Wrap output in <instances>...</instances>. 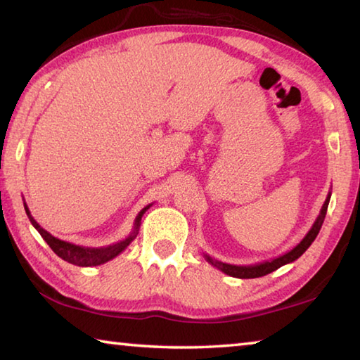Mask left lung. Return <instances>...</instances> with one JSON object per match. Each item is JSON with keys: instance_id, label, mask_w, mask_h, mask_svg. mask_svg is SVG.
<instances>
[{"instance_id": "8db88e82", "label": "left lung", "mask_w": 360, "mask_h": 360, "mask_svg": "<svg viewBox=\"0 0 360 360\" xmlns=\"http://www.w3.org/2000/svg\"><path fill=\"white\" fill-rule=\"evenodd\" d=\"M329 200H330V191L328 193V197H326V201H324V205L321 207V211H319V215L316 217L315 224L311 225V228L309 230V233L305 234L304 239L300 240V243L296 247H292L290 252L280 255V257H277V258L267 259V261H263V263H257V264L238 266V264L221 263V261L215 259L212 257H209L207 253H202V257H205V259L207 261L209 264H212L214 267H217L219 271L226 274V276H231V277H236V278H257V277L267 276V274L277 271L278 267H282L285 264L292 263V261H296L300 257V255H302L307 250V248L311 245V243H313V240H315L319 230H321V226H323L326 212H328Z\"/></svg>"}]
</instances>
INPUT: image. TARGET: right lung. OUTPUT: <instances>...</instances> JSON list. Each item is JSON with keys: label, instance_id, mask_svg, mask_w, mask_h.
Masks as SVG:
<instances>
[{"label": "right lung", "instance_id": "1", "mask_svg": "<svg viewBox=\"0 0 360 360\" xmlns=\"http://www.w3.org/2000/svg\"><path fill=\"white\" fill-rule=\"evenodd\" d=\"M23 206H25L26 215H28V219H30V221L32 224V226L36 228V230L39 231V234H41V236L44 238L45 243L50 245L51 250H53L58 255V257L63 258L64 261H68V263H70V264L82 266V267H89V266H99V264L107 263V261L113 259L121 252L126 250V248L129 247V244L132 243V240L136 238V234H139L143 214H145L153 205H148L146 207H143L141 211L139 212V215H136V217H135V224H134L132 231H130V234H129L127 238H124L122 240H120V243H115V244L107 245V247H83V245H75V244L66 243V240H61V239H58L55 236H51L49 231H45L44 228L34 220V217H32L31 212H30L28 206H26V202H23Z\"/></svg>", "mask_w": 360, "mask_h": 360}]
</instances>
